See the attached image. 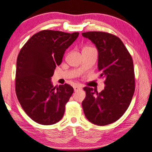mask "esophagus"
I'll return each instance as SVG.
<instances>
[{"instance_id":"1","label":"esophagus","mask_w":152,"mask_h":152,"mask_svg":"<svg viewBox=\"0 0 152 152\" xmlns=\"http://www.w3.org/2000/svg\"><path fill=\"white\" fill-rule=\"evenodd\" d=\"M81 89V86H79V85H74V86H73V89H74L75 91H78V90Z\"/></svg>"}]
</instances>
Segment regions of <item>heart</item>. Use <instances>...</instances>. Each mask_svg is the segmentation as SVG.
Instances as JSON below:
<instances>
[{"label": "heart", "instance_id": "obj_1", "mask_svg": "<svg viewBox=\"0 0 152 152\" xmlns=\"http://www.w3.org/2000/svg\"><path fill=\"white\" fill-rule=\"evenodd\" d=\"M86 48H90V47H85L84 49H86Z\"/></svg>", "mask_w": 152, "mask_h": 152}]
</instances>
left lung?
Returning <instances> with one entry per match:
<instances>
[{"mask_svg": "<svg viewBox=\"0 0 152 152\" xmlns=\"http://www.w3.org/2000/svg\"><path fill=\"white\" fill-rule=\"evenodd\" d=\"M98 51V70L105 78L101 92L84 87L82 107L86 118L97 126L118 121L130 105L135 91L133 63L131 55L118 37L102 31L82 33Z\"/></svg>", "mask_w": 152, "mask_h": 152, "instance_id": "1", "label": "left lung"}]
</instances>
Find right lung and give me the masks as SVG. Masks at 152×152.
Masks as SVG:
<instances>
[{
	"mask_svg": "<svg viewBox=\"0 0 152 152\" xmlns=\"http://www.w3.org/2000/svg\"><path fill=\"white\" fill-rule=\"evenodd\" d=\"M53 30L34 34L19 52L16 61V94L21 107L36 123L49 126L62 119L73 92L69 84L56 89L51 81L66 49L79 37Z\"/></svg>",
	"mask_w": 152,
	"mask_h": 152,
	"instance_id": "1",
	"label": "right lung"
}]
</instances>
